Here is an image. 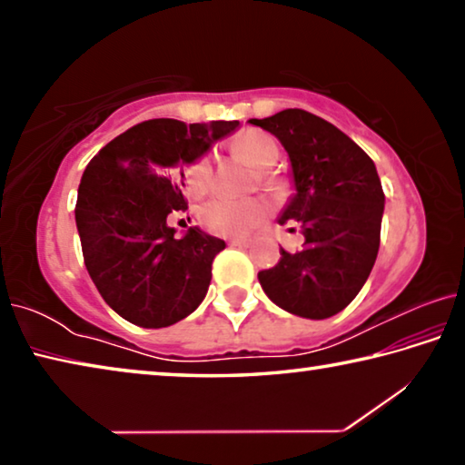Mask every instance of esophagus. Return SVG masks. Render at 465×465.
Here are the masks:
<instances>
[{
	"label": "esophagus",
	"mask_w": 465,
	"mask_h": 465,
	"mask_svg": "<svg viewBox=\"0 0 465 465\" xmlns=\"http://www.w3.org/2000/svg\"><path fill=\"white\" fill-rule=\"evenodd\" d=\"M230 243H232V246H238V248H250L252 243H254V240H252V238H232Z\"/></svg>",
	"instance_id": "34e87169"
}]
</instances>
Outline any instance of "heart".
<instances>
[{
    "mask_svg": "<svg viewBox=\"0 0 465 465\" xmlns=\"http://www.w3.org/2000/svg\"><path fill=\"white\" fill-rule=\"evenodd\" d=\"M235 152L256 166L258 170H266L277 163L281 149L271 135L262 131H246L235 139ZM211 180H213V166L211 157L201 155L186 168V188L193 194H203L209 191ZM262 184L266 188H277V180L262 172ZM269 215V204L258 196L252 199H227V196H215L201 204L199 223L209 233L223 235V238H242L261 225Z\"/></svg>",
    "mask_w": 465,
    "mask_h": 465,
    "instance_id": "heart-1",
    "label": "heart"
}]
</instances>
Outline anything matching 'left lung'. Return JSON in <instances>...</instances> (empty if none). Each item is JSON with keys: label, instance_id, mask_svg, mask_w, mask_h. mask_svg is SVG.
Instances as JSON below:
<instances>
[{"label": "left lung", "instance_id": "1", "mask_svg": "<svg viewBox=\"0 0 465 465\" xmlns=\"http://www.w3.org/2000/svg\"><path fill=\"white\" fill-rule=\"evenodd\" d=\"M285 147L295 194L279 223H297L303 248L287 252L258 281L289 313L324 320L342 312L371 272L380 250L383 188L375 163L332 123L302 108L250 119Z\"/></svg>", "mask_w": 465, "mask_h": 465}]
</instances>
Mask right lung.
I'll use <instances>...</instances> for the list:
<instances>
[{"mask_svg": "<svg viewBox=\"0 0 465 465\" xmlns=\"http://www.w3.org/2000/svg\"><path fill=\"white\" fill-rule=\"evenodd\" d=\"M238 121L139 123L92 157L77 188L84 262L104 302L141 328H166L199 308L225 242L166 223L184 211L183 166L207 153Z\"/></svg>", "mask_w": 465, "mask_h": 465, "instance_id": "1", "label": "right lung"}]
</instances>
